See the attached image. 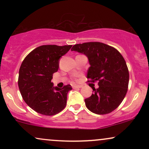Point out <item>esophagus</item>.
I'll list each match as a JSON object with an SVG mask.
<instances>
[{
    "label": "esophagus",
    "instance_id": "obj_1",
    "mask_svg": "<svg viewBox=\"0 0 149 149\" xmlns=\"http://www.w3.org/2000/svg\"><path fill=\"white\" fill-rule=\"evenodd\" d=\"M82 86L81 85H73V89H78V88H81Z\"/></svg>",
    "mask_w": 149,
    "mask_h": 149
}]
</instances>
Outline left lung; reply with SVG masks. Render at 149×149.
<instances>
[{
    "mask_svg": "<svg viewBox=\"0 0 149 149\" xmlns=\"http://www.w3.org/2000/svg\"><path fill=\"white\" fill-rule=\"evenodd\" d=\"M72 51L83 53L88 58V82H98L92 87L93 94L85 99L86 107L99 115L109 113L119 107L127 92L129 71L122 54L116 48L100 42L76 44Z\"/></svg>",
    "mask_w": 149,
    "mask_h": 149,
    "instance_id": "obj_1",
    "label": "left lung"
}]
</instances>
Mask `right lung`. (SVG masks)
<instances>
[{
  "instance_id": "1",
  "label": "right lung",
  "mask_w": 149,
  "mask_h": 149,
  "mask_svg": "<svg viewBox=\"0 0 149 149\" xmlns=\"http://www.w3.org/2000/svg\"><path fill=\"white\" fill-rule=\"evenodd\" d=\"M72 45H45L32 50L22 61L18 86L27 105L38 113L54 116L66 105L70 85L62 88L53 86L52 74L59 69V60Z\"/></svg>"
}]
</instances>
